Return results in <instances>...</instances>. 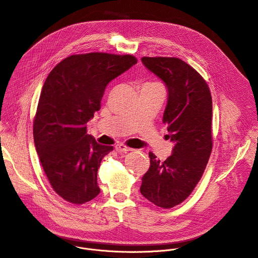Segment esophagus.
<instances>
[{
    "mask_svg": "<svg viewBox=\"0 0 258 258\" xmlns=\"http://www.w3.org/2000/svg\"><path fill=\"white\" fill-rule=\"evenodd\" d=\"M115 150L119 153H126V152H130V151H133L132 148H128V147H125L124 145H117L115 147Z\"/></svg>",
    "mask_w": 258,
    "mask_h": 258,
    "instance_id": "obj_1",
    "label": "esophagus"
}]
</instances>
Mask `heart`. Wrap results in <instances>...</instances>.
<instances>
[{
	"instance_id": "b5f03b06",
	"label": "heart",
	"mask_w": 258,
	"mask_h": 258,
	"mask_svg": "<svg viewBox=\"0 0 258 258\" xmlns=\"http://www.w3.org/2000/svg\"><path fill=\"white\" fill-rule=\"evenodd\" d=\"M147 85H151V84H147Z\"/></svg>"
}]
</instances>
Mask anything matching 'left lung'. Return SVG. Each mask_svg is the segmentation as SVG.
Listing matches in <instances>:
<instances>
[{"label": "left lung", "mask_w": 258, "mask_h": 258, "mask_svg": "<svg viewBox=\"0 0 258 258\" xmlns=\"http://www.w3.org/2000/svg\"><path fill=\"white\" fill-rule=\"evenodd\" d=\"M143 64L161 79L168 91L163 114L172 154L160 162L150 152V167L140 191L161 208L185 201L202 177L212 150V100L205 80L175 57H143Z\"/></svg>", "instance_id": "8db88e82"}]
</instances>
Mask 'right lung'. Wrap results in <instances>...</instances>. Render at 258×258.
<instances>
[{
  "label": "right lung",
  "instance_id": "obj_1",
  "mask_svg": "<svg viewBox=\"0 0 258 258\" xmlns=\"http://www.w3.org/2000/svg\"><path fill=\"white\" fill-rule=\"evenodd\" d=\"M137 62L133 55H71L46 79L33 140L53 190L67 202L85 204L100 193L98 168L113 147L98 144L87 134V123L100 110L106 86Z\"/></svg>",
  "mask_w": 258,
  "mask_h": 258
}]
</instances>
